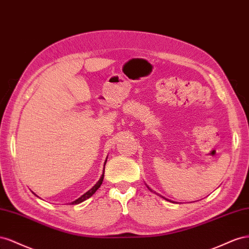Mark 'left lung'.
I'll use <instances>...</instances> for the list:
<instances>
[{
	"label": "left lung",
	"instance_id": "left-lung-1",
	"mask_svg": "<svg viewBox=\"0 0 249 249\" xmlns=\"http://www.w3.org/2000/svg\"><path fill=\"white\" fill-rule=\"evenodd\" d=\"M146 186H147V183H146ZM147 188H148L149 190H150V191H152V190H151L150 188H149L148 186H147ZM152 192H153V191H152ZM154 193H155V192H154ZM161 197H162V196H161ZM162 198H164V199H166V200H169V199H167V198H165V197H162ZM169 201H171V200H169ZM172 202H173V201H172Z\"/></svg>",
	"mask_w": 249,
	"mask_h": 249
}]
</instances>
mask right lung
Masks as SVG:
<instances>
[{
    "instance_id": "add662e5",
    "label": "right lung",
    "mask_w": 249,
    "mask_h": 249,
    "mask_svg": "<svg viewBox=\"0 0 249 249\" xmlns=\"http://www.w3.org/2000/svg\"><path fill=\"white\" fill-rule=\"evenodd\" d=\"M106 161H107V158H106V160H105V161H104V168H105V165H106ZM103 178H104V169H103V173H102V175H101V177H100V179H99L98 181H97V183L95 184V186L91 188L90 190H89L87 193H84L82 196H80L79 198H78V199H76L75 201H73V202H71L72 204H78V203H81V202H83L84 200H87V199H89V197H91L93 196L94 194H95V192L100 188V186L102 184V181H103ZM38 197V196H37Z\"/></svg>"
}]
</instances>
